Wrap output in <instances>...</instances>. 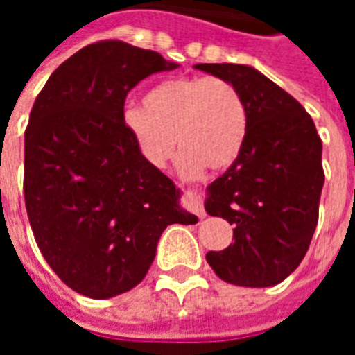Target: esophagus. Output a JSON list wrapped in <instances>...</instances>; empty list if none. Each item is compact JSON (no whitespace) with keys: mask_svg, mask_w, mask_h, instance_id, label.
<instances>
[{"mask_svg":"<svg viewBox=\"0 0 355 355\" xmlns=\"http://www.w3.org/2000/svg\"><path fill=\"white\" fill-rule=\"evenodd\" d=\"M186 203L192 207V211L198 216H205V209L201 203V192L198 186H188L186 188Z\"/></svg>","mask_w":355,"mask_h":355,"instance_id":"1","label":"esophagus"}]
</instances>
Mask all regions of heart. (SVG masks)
I'll use <instances>...</instances> for the list:
<instances>
[{
	"label": "heart",
	"instance_id": "b5f03b06",
	"mask_svg": "<svg viewBox=\"0 0 355 355\" xmlns=\"http://www.w3.org/2000/svg\"><path fill=\"white\" fill-rule=\"evenodd\" d=\"M125 129L148 163L163 167L175 154L188 173L228 169L245 144L249 114L232 81L218 76H180L152 87L142 108L123 114Z\"/></svg>",
	"mask_w": 355,
	"mask_h": 355
}]
</instances>
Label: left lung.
I'll return each mask as SVG.
<instances>
[{
  "label": "left lung",
  "mask_w": 355,
  "mask_h": 355,
  "mask_svg": "<svg viewBox=\"0 0 355 355\" xmlns=\"http://www.w3.org/2000/svg\"><path fill=\"white\" fill-rule=\"evenodd\" d=\"M232 81L249 114L245 144L211 182L205 211L234 226V243L209 251L226 283L272 287L304 259L320 216L321 139L310 114L274 81L243 64H196Z\"/></svg>",
  "instance_id": "8db88e82"
}]
</instances>
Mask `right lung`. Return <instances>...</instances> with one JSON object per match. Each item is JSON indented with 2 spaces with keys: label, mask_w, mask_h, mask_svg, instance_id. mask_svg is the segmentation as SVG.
Listing matches in <instances>:
<instances>
[{
  "label": "right lung",
  "mask_w": 355,
  "mask_h": 355,
  "mask_svg": "<svg viewBox=\"0 0 355 355\" xmlns=\"http://www.w3.org/2000/svg\"><path fill=\"white\" fill-rule=\"evenodd\" d=\"M119 40L64 60L37 94L24 132V200L35 243L80 295L110 298L139 285L169 224H196L173 180L125 129L127 93L175 70Z\"/></svg>",
  "instance_id": "1"
}]
</instances>
